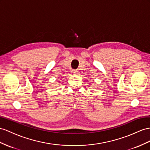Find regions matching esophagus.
Wrapping results in <instances>:
<instances>
[{"instance_id":"obj_1","label":"esophagus","mask_w":150,"mask_h":150,"mask_svg":"<svg viewBox=\"0 0 150 150\" xmlns=\"http://www.w3.org/2000/svg\"><path fill=\"white\" fill-rule=\"evenodd\" d=\"M71 72H72V74H77V70H72Z\"/></svg>"}]
</instances>
